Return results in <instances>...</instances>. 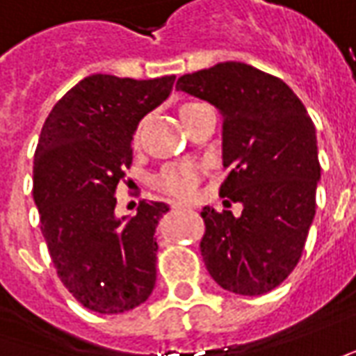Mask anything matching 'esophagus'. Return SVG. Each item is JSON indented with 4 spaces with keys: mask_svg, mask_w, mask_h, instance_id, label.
<instances>
[{
    "mask_svg": "<svg viewBox=\"0 0 356 356\" xmlns=\"http://www.w3.org/2000/svg\"><path fill=\"white\" fill-rule=\"evenodd\" d=\"M171 209H173V210H185V207H183V204H177V202H173V204H171Z\"/></svg>",
    "mask_w": 356,
    "mask_h": 356,
    "instance_id": "1",
    "label": "esophagus"
}]
</instances>
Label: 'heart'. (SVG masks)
Masks as SVG:
<instances>
[{
    "mask_svg": "<svg viewBox=\"0 0 356 356\" xmlns=\"http://www.w3.org/2000/svg\"><path fill=\"white\" fill-rule=\"evenodd\" d=\"M198 103H188L181 107V118L191 108L197 107ZM142 130H144V120H140L132 132V146L136 147L142 138ZM209 173V161L204 159H193V161H175L169 163L156 173L154 177V187L158 188L159 193L168 195V197L175 198V200H193L197 197L198 185Z\"/></svg>",
    "mask_w": 356,
    "mask_h": 356,
    "instance_id": "heart-1",
    "label": "heart"
}]
</instances>
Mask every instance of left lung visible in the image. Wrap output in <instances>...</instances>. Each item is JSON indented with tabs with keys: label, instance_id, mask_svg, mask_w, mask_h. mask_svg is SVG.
<instances>
[{
	"label": "left lung",
	"instance_id": "left-lung-1",
	"mask_svg": "<svg viewBox=\"0 0 356 356\" xmlns=\"http://www.w3.org/2000/svg\"><path fill=\"white\" fill-rule=\"evenodd\" d=\"M177 89L224 115L222 183L229 210L204 207L200 253L210 277L241 296L275 290L298 265L316 214L320 159L306 107L282 79L241 62L181 76Z\"/></svg>",
	"mask_w": 356,
	"mask_h": 356
}]
</instances>
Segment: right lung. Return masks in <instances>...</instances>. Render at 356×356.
<instances>
[{
    "mask_svg": "<svg viewBox=\"0 0 356 356\" xmlns=\"http://www.w3.org/2000/svg\"><path fill=\"white\" fill-rule=\"evenodd\" d=\"M173 83L86 77L50 111L36 144L33 198L50 259L67 292L97 314L132 310L156 284L154 232L168 204L142 200L136 216L118 220L115 191L132 165L134 128Z\"/></svg>",
    "mask_w": 356,
    "mask_h": 356,
    "instance_id": "right-lung-1",
    "label": "right lung"
}]
</instances>
